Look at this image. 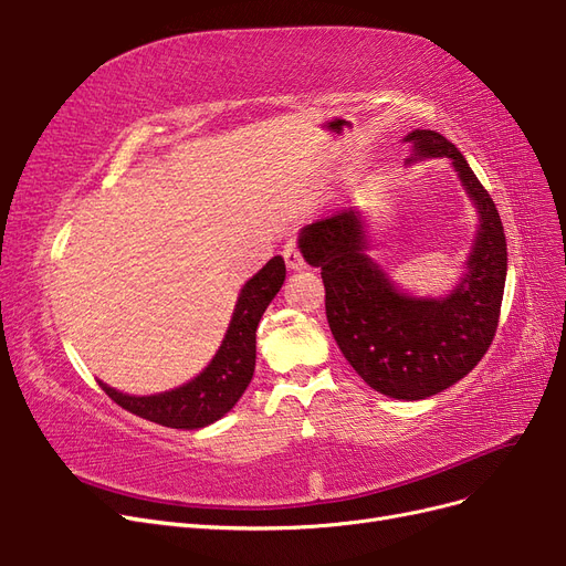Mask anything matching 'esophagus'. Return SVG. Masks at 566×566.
Masks as SVG:
<instances>
[{"label": "esophagus", "instance_id": "34e87169", "mask_svg": "<svg viewBox=\"0 0 566 566\" xmlns=\"http://www.w3.org/2000/svg\"><path fill=\"white\" fill-rule=\"evenodd\" d=\"M283 260H285V264H287V269H290V271L304 269V260H302V254H300L297 245H293V243H287V245L283 248Z\"/></svg>", "mask_w": 566, "mask_h": 566}]
</instances>
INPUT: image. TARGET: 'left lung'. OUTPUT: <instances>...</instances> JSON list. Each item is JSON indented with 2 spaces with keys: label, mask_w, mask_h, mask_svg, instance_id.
<instances>
[{
  "label": "left lung",
  "mask_w": 566,
  "mask_h": 566,
  "mask_svg": "<svg viewBox=\"0 0 566 566\" xmlns=\"http://www.w3.org/2000/svg\"><path fill=\"white\" fill-rule=\"evenodd\" d=\"M406 163L449 158L476 210V233L453 290L413 295L368 254V224L358 208L300 231V252L321 269L325 316L339 352L361 380L391 399L420 401L449 389L482 361L499 328L507 245L499 210L462 153L434 129L403 136Z\"/></svg>",
  "instance_id": "1"
}]
</instances>
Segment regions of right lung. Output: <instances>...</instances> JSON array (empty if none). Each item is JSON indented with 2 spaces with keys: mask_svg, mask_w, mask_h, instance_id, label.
Listing matches in <instances>:
<instances>
[{
  "mask_svg": "<svg viewBox=\"0 0 566 566\" xmlns=\"http://www.w3.org/2000/svg\"><path fill=\"white\" fill-rule=\"evenodd\" d=\"M285 281V262L276 254L241 287L224 339L193 380L158 394H125L106 382L108 397L129 413L172 430H200L224 418L243 397L256 358V325Z\"/></svg>",
  "mask_w": 566,
  "mask_h": 566,
  "instance_id": "obj_1",
  "label": "right lung"
}]
</instances>
